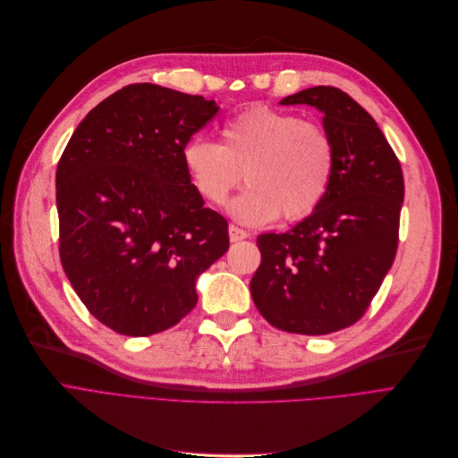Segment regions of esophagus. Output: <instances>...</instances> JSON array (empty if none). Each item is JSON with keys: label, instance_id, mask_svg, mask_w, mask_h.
Masks as SVG:
<instances>
[{"label": "esophagus", "instance_id": "34e87169", "mask_svg": "<svg viewBox=\"0 0 458 458\" xmlns=\"http://www.w3.org/2000/svg\"><path fill=\"white\" fill-rule=\"evenodd\" d=\"M250 233H246L244 229L236 227V225H229V238L231 242H238V241H244V238H248Z\"/></svg>", "mask_w": 458, "mask_h": 458}]
</instances>
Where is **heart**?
I'll list each match as a JSON object with an SVG mask.
<instances>
[{
	"instance_id": "heart-1",
	"label": "heart",
	"mask_w": 458,
	"mask_h": 458,
	"mask_svg": "<svg viewBox=\"0 0 458 458\" xmlns=\"http://www.w3.org/2000/svg\"><path fill=\"white\" fill-rule=\"evenodd\" d=\"M182 164L195 191L212 205H224L244 173L248 190L229 210L244 224L265 225L279 214L301 220L320 205L334 177L335 148L318 123L257 104L222 128V143L188 141Z\"/></svg>"
}]
</instances>
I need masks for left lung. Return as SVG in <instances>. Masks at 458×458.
Instances as JSON below:
<instances>
[{"label": "left lung", "instance_id": "left-lung-1", "mask_svg": "<svg viewBox=\"0 0 458 458\" xmlns=\"http://www.w3.org/2000/svg\"><path fill=\"white\" fill-rule=\"evenodd\" d=\"M279 104L322 112L335 167L320 205L287 233L257 236L260 267L250 289L277 330L326 335L358 322L399 244L401 164L377 121L337 87L317 85Z\"/></svg>", "mask_w": 458, "mask_h": 458}]
</instances>
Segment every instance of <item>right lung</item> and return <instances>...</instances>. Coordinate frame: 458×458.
Segmentation results:
<instances>
[{
	"mask_svg": "<svg viewBox=\"0 0 458 458\" xmlns=\"http://www.w3.org/2000/svg\"><path fill=\"white\" fill-rule=\"evenodd\" d=\"M220 107L132 83L85 115L55 173L59 255L89 313L130 337L164 332L198 303L195 279L229 250L182 148Z\"/></svg>",
	"mask_w": 458,
	"mask_h": 458,
	"instance_id": "obj_1",
	"label": "right lung"
}]
</instances>
